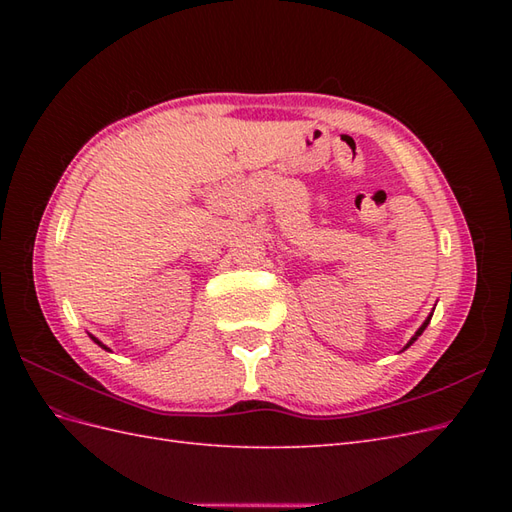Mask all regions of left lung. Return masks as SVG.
I'll return each mask as SVG.
<instances>
[{
  "label": "left lung",
  "instance_id": "left-lung-1",
  "mask_svg": "<svg viewBox=\"0 0 512 512\" xmlns=\"http://www.w3.org/2000/svg\"><path fill=\"white\" fill-rule=\"evenodd\" d=\"M431 316H433V312H431V314H429V316H427V318H425V322H423V324H421V327H418V331H416V333H414V335H412V337H410V342H408V344H406V346H404V350H406V348H410V346H412V344H414V342H416V339H418V337H421V335H423V331H425V329H427V324H429V320H431Z\"/></svg>",
  "mask_w": 512,
  "mask_h": 512
}]
</instances>
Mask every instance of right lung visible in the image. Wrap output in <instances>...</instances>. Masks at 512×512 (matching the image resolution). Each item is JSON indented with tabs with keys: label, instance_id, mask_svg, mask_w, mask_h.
<instances>
[{
	"label": "right lung",
	"instance_id": "right-lung-1",
	"mask_svg": "<svg viewBox=\"0 0 512 512\" xmlns=\"http://www.w3.org/2000/svg\"><path fill=\"white\" fill-rule=\"evenodd\" d=\"M89 337H91V339H94V342H96V344H98L100 348H104V350H108V352H111V348H108V346H104V344L100 342V339H98V337H94V335H89Z\"/></svg>",
	"mask_w": 512,
	"mask_h": 512
}]
</instances>
